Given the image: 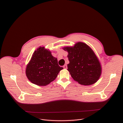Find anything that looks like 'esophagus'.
I'll return each mask as SVG.
<instances>
[{"label": "esophagus", "mask_w": 123, "mask_h": 123, "mask_svg": "<svg viewBox=\"0 0 123 123\" xmlns=\"http://www.w3.org/2000/svg\"><path fill=\"white\" fill-rule=\"evenodd\" d=\"M63 68H64L67 69V68H68V67H67V66L66 65H64V66H63Z\"/></svg>", "instance_id": "34e87169"}]
</instances>
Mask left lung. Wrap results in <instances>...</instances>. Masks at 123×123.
Listing matches in <instances>:
<instances>
[{
	"label": "left lung",
	"instance_id": "obj_1",
	"mask_svg": "<svg viewBox=\"0 0 123 123\" xmlns=\"http://www.w3.org/2000/svg\"><path fill=\"white\" fill-rule=\"evenodd\" d=\"M68 52V70L74 80L88 86L97 81L102 73L101 66L92 49L86 44L78 42L74 47L63 48Z\"/></svg>",
	"mask_w": 123,
	"mask_h": 123
}]
</instances>
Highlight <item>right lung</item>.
Returning a JSON list of instances; mask_svg holds the SVG:
<instances>
[{
    "instance_id": "right-lung-1",
    "label": "right lung",
    "mask_w": 123,
    "mask_h": 123,
    "mask_svg": "<svg viewBox=\"0 0 123 123\" xmlns=\"http://www.w3.org/2000/svg\"><path fill=\"white\" fill-rule=\"evenodd\" d=\"M62 69L51 52L44 47H40L34 52L27 65L26 74L33 84L45 86L55 80Z\"/></svg>"
}]
</instances>
